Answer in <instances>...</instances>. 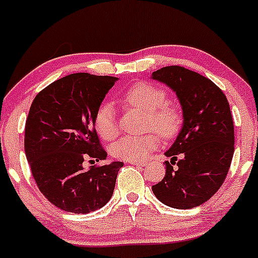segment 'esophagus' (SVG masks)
Here are the masks:
<instances>
[{
	"mask_svg": "<svg viewBox=\"0 0 258 258\" xmlns=\"http://www.w3.org/2000/svg\"><path fill=\"white\" fill-rule=\"evenodd\" d=\"M130 165H135V166H145L146 162L144 161H129Z\"/></svg>",
	"mask_w": 258,
	"mask_h": 258,
	"instance_id": "1",
	"label": "esophagus"
}]
</instances>
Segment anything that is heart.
<instances>
[{
  "label": "heart",
  "mask_w": 258,
  "mask_h": 258,
  "mask_svg": "<svg viewBox=\"0 0 258 258\" xmlns=\"http://www.w3.org/2000/svg\"><path fill=\"white\" fill-rule=\"evenodd\" d=\"M163 88L148 82H137L124 92L123 99L129 106L146 113L145 129H155L162 138L170 139L182 125V114L176 104L166 101ZM95 129L104 140H112L118 135L117 112L112 103H102L95 115ZM159 146L155 133L125 135L112 146V155L125 161H141Z\"/></svg>",
  "instance_id": "obj_1"
}]
</instances>
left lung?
I'll return each instance as SVG.
<instances>
[{"label": "left lung", "instance_id": "obj_1", "mask_svg": "<svg viewBox=\"0 0 258 258\" xmlns=\"http://www.w3.org/2000/svg\"><path fill=\"white\" fill-rule=\"evenodd\" d=\"M152 79L172 88L183 112L181 132L165 152L171 162L166 161L165 177L152 192L168 207L196 208L217 193L231 165L234 121L229 102L214 82L182 66L160 69Z\"/></svg>", "mask_w": 258, "mask_h": 258}]
</instances>
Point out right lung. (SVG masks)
Masks as SVG:
<instances>
[{
	"label": "right lung",
	"instance_id": "obj_1",
	"mask_svg": "<svg viewBox=\"0 0 258 258\" xmlns=\"http://www.w3.org/2000/svg\"><path fill=\"white\" fill-rule=\"evenodd\" d=\"M117 77L71 74L41 90L26 121L24 150L34 181L55 207L87 214L112 198L123 162L91 166L85 160H106L95 115ZM91 160V161H93Z\"/></svg>",
	"mask_w": 258,
	"mask_h": 258
}]
</instances>
